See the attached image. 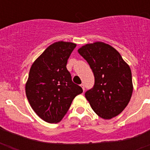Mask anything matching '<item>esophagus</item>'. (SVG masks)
<instances>
[{
	"label": "esophagus",
	"instance_id": "34e87169",
	"mask_svg": "<svg viewBox=\"0 0 150 150\" xmlns=\"http://www.w3.org/2000/svg\"><path fill=\"white\" fill-rule=\"evenodd\" d=\"M80 86H81V88H83V91H85V86H84V84H81V85H80Z\"/></svg>",
	"mask_w": 150,
	"mask_h": 150
}]
</instances>
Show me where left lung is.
I'll list each match as a JSON object with an SVG mask.
<instances>
[{
	"label": "left lung",
	"mask_w": 150,
	"mask_h": 150,
	"mask_svg": "<svg viewBox=\"0 0 150 150\" xmlns=\"http://www.w3.org/2000/svg\"><path fill=\"white\" fill-rule=\"evenodd\" d=\"M78 52L88 62L95 76L94 87L85 93L92 110L104 120L120 114L133 92L129 65L117 50L103 42L84 45Z\"/></svg>",
	"instance_id": "left-lung-1"
}]
</instances>
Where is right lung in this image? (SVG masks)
<instances>
[{
	"mask_svg": "<svg viewBox=\"0 0 150 150\" xmlns=\"http://www.w3.org/2000/svg\"><path fill=\"white\" fill-rule=\"evenodd\" d=\"M76 46L71 42H55L30 67L25 84L26 96L33 110L46 122H59L74 98L83 92L81 87L73 83L66 67Z\"/></svg>",
	"mask_w": 150,
	"mask_h": 150,
	"instance_id": "obj_1",
	"label": "right lung"
}]
</instances>
